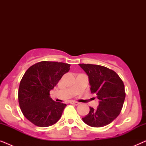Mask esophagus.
I'll use <instances>...</instances> for the list:
<instances>
[{
	"label": "esophagus",
	"mask_w": 146,
	"mask_h": 146,
	"mask_svg": "<svg viewBox=\"0 0 146 146\" xmlns=\"http://www.w3.org/2000/svg\"><path fill=\"white\" fill-rule=\"evenodd\" d=\"M70 103L71 104H74V105H75V106H78V105H79V104H80V103H79V102H78L72 101V100L70 101Z\"/></svg>",
	"instance_id": "esophagus-1"
}]
</instances>
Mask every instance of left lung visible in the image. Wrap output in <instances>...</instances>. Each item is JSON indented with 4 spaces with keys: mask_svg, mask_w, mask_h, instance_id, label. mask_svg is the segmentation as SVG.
Here are the masks:
<instances>
[{
    "mask_svg": "<svg viewBox=\"0 0 146 146\" xmlns=\"http://www.w3.org/2000/svg\"><path fill=\"white\" fill-rule=\"evenodd\" d=\"M87 74L91 92L96 94L99 105L90 108L82 120L92 127H100L110 123L118 116L125 97L124 84L114 71L102 66L79 64Z\"/></svg>",
    "mask_w": 146,
    "mask_h": 146,
    "instance_id": "8db88e82",
    "label": "left lung"
}]
</instances>
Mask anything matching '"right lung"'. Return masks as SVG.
I'll use <instances>...</instances> for the list:
<instances>
[{
	"mask_svg": "<svg viewBox=\"0 0 146 146\" xmlns=\"http://www.w3.org/2000/svg\"><path fill=\"white\" fill-rule=\"evenodd\" d=\"M68 64L42 61L26 71L20 82L19 102L26 118L37 126L48 127L60 118L66 105L54 101L50 91L70 70Z\"/></svg>",
	"mask_w": 146,
	"mask_h": 146,
	"instance_id": "obj_1",
	"label": "right lung"
}]
</instances>
